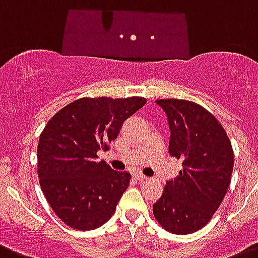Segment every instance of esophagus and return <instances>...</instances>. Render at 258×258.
<instances>
[{
    "instance_id": "1",
    "label": "esophagus",
    "mask_w": 258,
    "mask_h": 258,
    "mask_svg": "<svg viewBox=\"0 0 258 258\" xmlns=\"http://www.w3.org/2000/svg\"><path fill=\"white\" fill-rule=\"evenodd\" d=\"M134 177H135V179H139V181H146V179H148V177L142 174V173H135Z\"/></svg>"
}]
</instances>
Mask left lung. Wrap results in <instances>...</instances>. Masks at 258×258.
Listing matches in <instances>:
<instances>
[{"label":"left lung","instance_id":"obj_1","mask_svg":"<svg viewBox=\"0 0 258 258\" xmlns=\"http://www.w3.org/2000/svg\"><path fill=\"white\" fill-rule=\"evenodd\" d=\"M170 130L169 153L182 160V170L166 181L153 205L156 220L176 235L197 232L219 209L229 187L233 151L211 112L185 99H157Z\"/></svg>","mask_w":258,"mask_h":258}]
</instances>
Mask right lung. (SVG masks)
I'll list each match as a JSON object with an SVG mask.
<instances>
[{
    "label": "right lung",
    "mask_w": 258,
    "mask_h": 258,
    "mask_svg": "<svg viewBox=\"0 0 258 258\" xmlns=\"http://www.w3.org/2000/svg\"><path fill=\"white\" fill-rule=\"evenodd\" d=\"M147 99L80 98L48 120L39 138L38 176L45 199L62 222L79 231L96 229L115 213L131 174L116 172L103 160L125 119Z\"/></svg>",
    "instance_id": "add662e5"
}]
</instances>
